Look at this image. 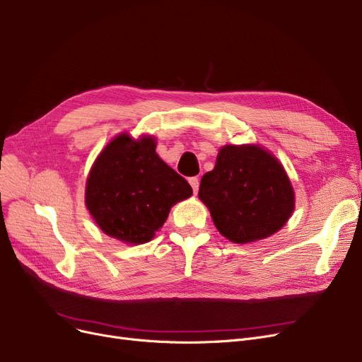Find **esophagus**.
I'll return each mask as SVG.
<instances>
[{
    "instance_id": "obj_1",
    "label": "esophagus",
    "mask_w": 362,
    "mask_h": 362,
    "mask_svg": "<svg viewBox=\"0 0 362 362\" xmlns=\"http://www.w3.org/2000/svg\"><path fill=\"white\" fill-rule=\"evenodd\" d=\"M189 183H191V186L194 189V194H198V191H199V179L198 177H191V179H189Z\"/></svg>"
}]
</instances>
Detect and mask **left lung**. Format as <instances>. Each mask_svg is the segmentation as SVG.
Masks as SVG:
<instances>
[{
  "instance_id": "left-lung-1",
  "label": "left lung",
  "mask_w": 362,
  "mask_h": 362,
  "mask_svg": "<svg viewBox=\"0 0 362 362\" xmlns=\"http://www.w3.org/2000/svg\"><path fill=\"white\" fill-rule=\"evenodd\" d=\"M218 232L235 243L269 238L291 217L295 197L281 164L257 145H227L199 185Z\"/></svg>"
}]
</instances>
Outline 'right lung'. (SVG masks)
<instances>
[{
	"label": "right lung",
	"instance_id": "obj_1",
	"mask_svg": "<svg viewBox=\"0 0 362 362\" xmlns=\"http://www.w3.org/2000/svg\"><path fill=\"white\" fill-rule=\"evenodd\" d=\"M192 187L156 152L152 138L112 139L86 182V206L101 230L126 243H145L168 217L170 208Z\"/></svg>",
	"mask_w": 362,
	"mask_h": 362
}]
</instances>
